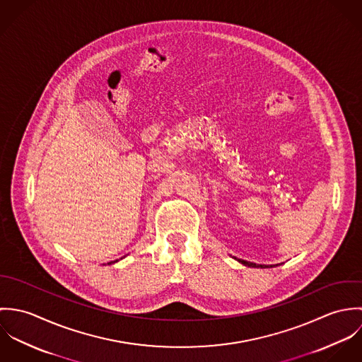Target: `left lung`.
<instances>
[{
	"label": "left lung",
	"instance_id": "1",
	"mask_svg": "<svg viewBox=\"0 0 362 362\" xmlns=\"http://www.w3.org/2000/svg\"><path fill=\"white\" fill-rule=\"evenodd\" d=\"M237 260H238V262H241L243 264L248 266V267H262V269H263V267H273V264L267 266V264H257V263H252V262H248V260H243V259H237Z\"/></svg>",
	"mask_w": 362,
	"mask_h": 362
}]
</instances>
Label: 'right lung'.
I'll return each instance as SVG.
<instances>
[{
  "label": "right lung",
  "instance_id": "add662e5",
  "mask_svg": "<svg viewBox=\"0 0 362 362\" xmlns=\"http://www.w3.org/2000/svg\"><path fill=\"white\" fill-rule=\"evenodd\" d=\"M115 262H118V259H117V260H114V262H108V264H111V263H115Z\"/></svg>",
  "mask_w": 362,
  "mask_h": 362
}]
</instances>
